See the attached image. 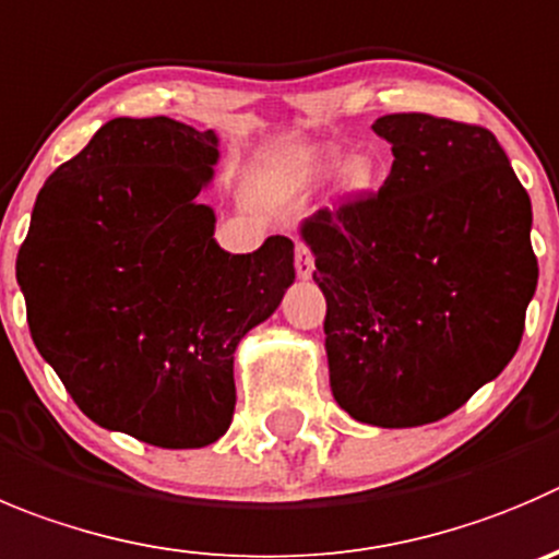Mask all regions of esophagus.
<instances>
[{
  "mask_svg": "<svg viewBox=\"0 0 559 559\" xmlns=\"http://www.w3.org/2000/svg\"><path fill=\"white\" fill-rule=\"evenodd\" d=\"M312 269H316V260H312V252L307 249V243H296V274L301 280H310Z\"/></svg>",
  "mask_w": 559,
  "mask_h": 559,
  "instance_id": "esophagus-1",
  "label": "esophagus"
}]
</instances>
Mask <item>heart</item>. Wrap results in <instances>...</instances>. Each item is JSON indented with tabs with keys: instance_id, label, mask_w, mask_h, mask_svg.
I'll use <instances>...</instances> for the list:
<instances>
[{
	"instance_id": "obj_1",
	"label": "heart",
	"mask_w": 559,
	"mask_h": 559,
	"mask_svg": "<svg viewBox=\"0 0 559 559\" xmlns=\"http://www.w3.org/2000/svg\"><path fill=\"white\" fill-rule=\"evenodd\" d=\"M337 164H340L337 153L323 151V153H318L316 158H312L310 169L316 175H329V173H332V169H337ZM373 180H376L373 158H370V156H356V158H350V162L343 167L340 189H343L345 194H350V197H354V194H365V191H368L370 186H373Z\"/></svg>"
}]
</instances>
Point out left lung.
Returning a JSON list of instances; mask_svg holds the SVG:
<instances>
[{
  "label": "left lung",
  "mask_w": 559,
  "mask_h": 559,
  "mask_svg": "<svg viewBox=\"0 0 559 559\" xmlns=\"http://www.w3.org/2000/svg\"><path fill=\"white\" fill-rule=\"evenodd\" d=\"M373 194L301 225L326 296L329 384L379 428L448 417L497 379L522 343L538 285L530 194L483 126L401 111Z\"/></svg>",
  "instance_id": "obj_1"
}]
</instances>
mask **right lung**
<instances>
[{
    "label": "right lung",
    "mask_w": 559,
    "mask_h": 559,
    "mask_svg": "<svg viewBox=\"0 0 559 559\" xmlns=\"http://www.w3.org/2000/svg\"><path fill=\"white\" fill-rule=\"evenodd\" d=\"M219 136L115 117L51 173L15 276L35 348L100 428L153 448L214 444L236 408L233 354L294 285V241L216 243Z\"/></svg>",
    "instance_id": "right-lung-1"
}]
</instances>
